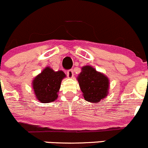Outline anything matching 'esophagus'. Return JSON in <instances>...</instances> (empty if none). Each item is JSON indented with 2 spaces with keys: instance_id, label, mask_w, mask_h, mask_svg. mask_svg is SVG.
I'll use <instances>...</instances> for the list:
<instances>
[{
  "instance_id": "1",
  "label": "esophagus",
  "mask_w": 148,
  "mask_h": 148,
  "mask_svg": "<svg viewBox=\"0 0 148 148\" xmlns=\"http://www.w3.org/2000/svg\"><path fill=\"white\" fill-rule=\"evenodd\" d=\"M67 76L69 78H72L74 77V71H73L72 69H69L67 71Z\"/></svg>"
}]
</instances>
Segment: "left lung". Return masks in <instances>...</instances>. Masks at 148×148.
<instances>
[{
	"label": "left lung",
	"mask_w": 148,
	"mask_h": 148,
	"mask_svg": "<svg viewBox=\"0 0 148 148\" xmlns=\"http://www.w3.org/2000/svg\"><path fill=\"white\" fill-rule=\"evenodd\" d=\"M82 69L77 80L84 98L90 102H99L108 93V79L90 66H85Z\"/></svg>",
	"instance_id": "obj_1"
}]
</instances>
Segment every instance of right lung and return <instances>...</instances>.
<instances>
[{"mask_svg": "<svg viewBox=\"0 0 148 148\" xmlns=\"http://www.w3.org/2000/svg\"><path fill=\"white\" fill-rule=\"evenodd\" d=\"M66 77L62 71H54L46 67L33 81L36 97L42 103L53 102L58 97V92L62 79Z\"/></svg>", "mask_w": 148, "mask_h": 148, "instance_id": "add662e5", "label": "right lung"}]
</instances>
